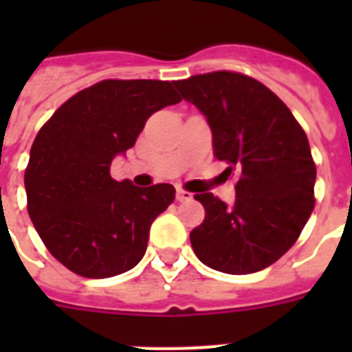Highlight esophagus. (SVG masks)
Wrapping results in <instances>:
<instances>
[{"instance_id":"esophagus-1","label":"esophagus","mask_w":352,"mask_h":352,"mask_svg":"<svg viewBox=\"0 0 352 352\" xmlns=\"http://www.w3.org/2000/svg\"><path fill=\"white\" fill-rule=\"evenodd\" d=\"M193 195L190 192H184L181 188H177V201H181V203H186V201H192Z\"/></svg>"}]
</instances>
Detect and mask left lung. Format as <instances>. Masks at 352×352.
I'll return each instance as SVG.
<instances>
[{
    "label": "left lung",
    "mask_w": 352,
    "mask_h": 352,
    "mask_svg": "<svg viewBox=\"0 0 352 352\" xmlns=\"http://www.w3.org/2000/svg\"><path fill=\"white\" fill-rule=\"evenodd\" d=\"M203 113L215 157L235 171L232 206L195 195L206 210L190 234L199 261L225 274H252L276 263L300 237L314 208L316 166L305 131L261 82L217 71L173 84Z\"/></svg>",
    "instance_id": "obj_1"
}]
</instances>
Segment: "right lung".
Masks as SVG:
<instances>
[{
    "label": "right lung",
    "mask_w": 352,
    "mask_h": 352,
    "mask_svg": "<svg viewBox=\"0 0 352 352\" xmlns=\"http://www.w3.org/2000/svg\"><path fill=\"white\" fill-rule=\"evenodd\" d=\"M179 102L170 82L104 80L69 98L36 135L25 170L27 210L63 267L100 279L142 259L151 223L173 203L175 188L118 182L111 162L135 146L155 111Z\"/></svg>",
    "instance_id": "obj_1"
}]
</instances>
